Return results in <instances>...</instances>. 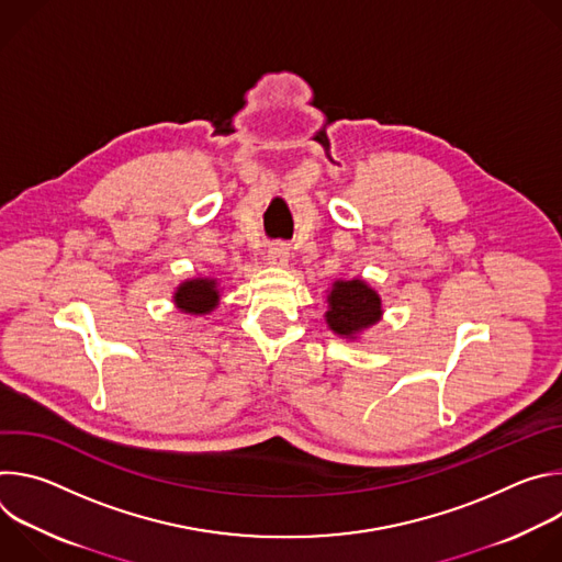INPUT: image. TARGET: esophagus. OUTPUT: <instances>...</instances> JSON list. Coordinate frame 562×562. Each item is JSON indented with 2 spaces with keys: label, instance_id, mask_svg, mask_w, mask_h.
I'll list each match as a JSON object with an SVG mask.
<instances>
[{
  "label": "esophagus",
  "instance_id": "34e87169",
  "mask_svg": "<svg viewBox=\"0 0 562 562\" xmlns=\"http://www.w3.org/2000/svg\"><path fill=\"white\" fill-rule=\"evenodd\" d=\"M267 260H269L271 267H286V262H289V247L284 243L271 245Z\"/></svg>",
  "mask_w": 562,
  "mask_h": 562
}]
</instances>
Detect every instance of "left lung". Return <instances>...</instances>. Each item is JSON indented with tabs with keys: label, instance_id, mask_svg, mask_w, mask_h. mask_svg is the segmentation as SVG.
<instances>
[{
	"label": "left lung",
	"instance_id": "obj_1",
	"mask_svg": "<svg viewBox=\"0 0 562 562\" xmlns=\"http://www.w3.org/2000/svg\"><path fill=\"white\" fill-rule=\"evenodd\" d=\"M380 297L362 280L336 282L329 295L327 323L338 336H353L380 319Z\"/></svg>",
	"mask_w": 562,
	"mask_h": 562
}]
</instances>
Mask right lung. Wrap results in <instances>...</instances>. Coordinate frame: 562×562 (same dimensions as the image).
Returning <instances> with one entry per match:
<instances>
[{
  "mask_svg": "<svg viewBox=\"0 0 562 562\" xmlns=\"http://www.w3.org/2000/svg\"><path fill=\"white\" fill-rule=\"evenodd\" d=\"M217 284L213 280H191L184 282L178 293H176V304L184 313H206L215 308L220 295H217Z\"/></svg>",
  "mask_w": 562,
  "mask_h": 562,
  "instance_id": "add662e5",
  "label": "right lung"
}]
</instances>
